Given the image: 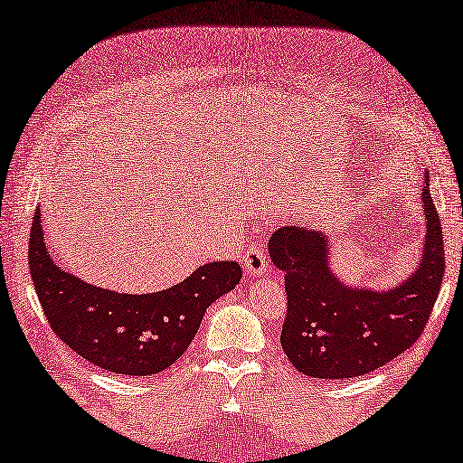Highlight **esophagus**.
<instances>
[{
	"label": "esophagus",
	"instance_id": "1",
	"mask_svg": "<svg viewBox=\"0 0 463 463\" xmlns=\"http://www.w3.org/2000/svg\"><path fill=\"white\" fill-rule=\"evenodd\" d=\"M244 270L250 277H260L269 270V260H266V252L260 246H250L244 256Z\"/></svg>",
	"mask_w": 463,
	"mask_h": 463
}]
</instances>
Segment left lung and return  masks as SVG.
<instances>
[{"label":"left lung","instance_id":"obj_1","mask_svg":"<svg viewBox=\"0 0 463 463\" xmlns=\"http://www.w3.org/2000/svg\"><path fill=\"white\" fill-rule=\"evenodd\" d=\"M425 238L407 279L388 288L352 287L331 266L327 233L280 227L269 240L274 266L285 272L288 297L280 344L290 364L311 378L368 374L407 352L423 334L439 295L445 252L429 173L420 189Z\"/></svg>","mask_w":463,"mask_h":463}]
</instances>
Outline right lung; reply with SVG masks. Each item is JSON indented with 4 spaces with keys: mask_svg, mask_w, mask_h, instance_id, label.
Here are the masks:
<instances>
[{
    "mask_svg": "<svg viewBox=\"0 0 463 463\" xmlns=\"http://www.w3.org/2000/svg\"><path fill=\"white\" fill-rule=\"evenodd\" d=\"M30 272L54 334L80 358L126 376H150L173 366L197 335L209 305L241 279L240 264L211 262L158 293L93 287L52 260L40 209L32 223Z\"/></svg>",
    "mask_w": 463,
    "mask_h": 463,
    "instance_id": "1",
    "label": "right lung"
}]
</instances>
